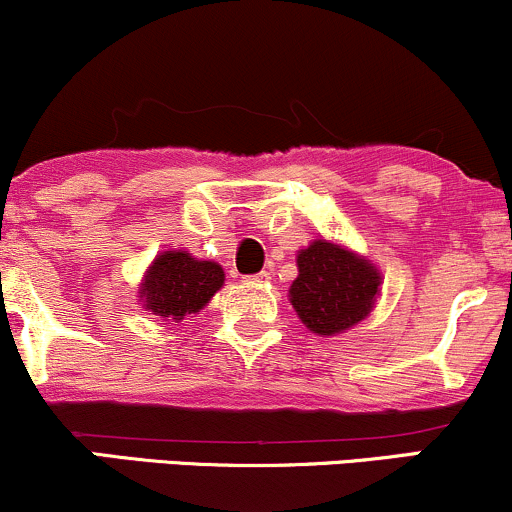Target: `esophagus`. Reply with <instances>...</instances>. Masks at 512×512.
<instances>
[{
	"instance_id": "1",
	"label": "esophagus",
	"mask_w": 512,
	"mask_h": 512,
	"mask_svg": "<svg viewBox=\"0 0 512 512\" xmlns=\"http://www.w3.org/2000/svg\"><path fill=\"white\" fill-rule=\"evenodd\" d=\"M269 279H272V274H269V272H260L255 276H248L250 284H269Z\"/></svg>"
}]
</instances>
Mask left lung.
<instances>
[{"mask_svg": "<svg viewBox=\"0 0 512 512\" xmlns=\"http://www.w3.org/2000/svg\"><path fill=\"white\" fill-rule=\"evenodd\" d=\"M289 301L313 334L334 337L373 313L383 274L368 257L334 240L315 238L296 255Z\"/></svg>", "mask_w": 512, "mask_h": 512, "instance_id": "8db88e82", "label": "left lung"}]
</instances>
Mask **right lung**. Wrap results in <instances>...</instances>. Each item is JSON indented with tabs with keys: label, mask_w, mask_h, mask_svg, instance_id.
Here are the masks:
<instances>
[{
	"label": "right lung",
	"mask_w": 512,
	"mask_h": 512,
	"mask_svg": "<svg viewBox=\"0 0 512 512\" xmlns=\"http://www.w3.org/2000/svg\"><path fill=\"white\" fill-rule=\"evenodd\" d=\"M226 274L219 262L199 260L187 250H166L154 257L139 284V303L166 322H182L207 308L221 291Z\"/></svg>",
	"instance_id": "1"
}]
</instances>
